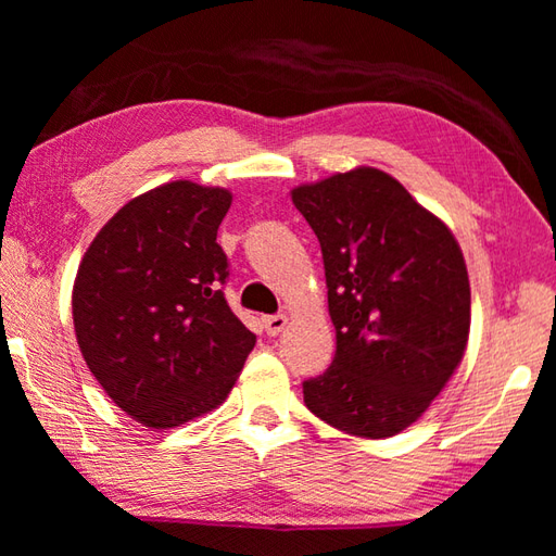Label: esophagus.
I'll return each mask as SVG.
<instances>
[{"label":"esophagus","instance_id":"1","mask_svg":"<svg viewBox=\"0 0 556 556\" xmlns=\"http://www.w3.org/2000/svg\"><path fill=\"white\" fill-rule=\"evenodd\" d=\"M287 323H289L287 315H267V317H263L265 332H267L269 337H277V334L281 332V329L287 327Z\"/></svg>","mask_w":556,"mask_h":556}]
</instances>
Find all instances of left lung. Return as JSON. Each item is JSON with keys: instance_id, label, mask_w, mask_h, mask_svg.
I'll return each instance as SVG.
<instances>
[{"instance_id": "1", "label": "left lung", "mask_w": 556, "mask_h": 556, "mask_svg": "<svg viewBox=\"0 0 556 556\" xmlns=\"http://www.w3.org/2000/svg\"><path fill=\"white\" fill-rule=\"evenodd\" d=\"M323 248L337 329L329 368L303 382L317 418L368 440L416 422L464 358L470 285L442 219L372 167L291 191Z\"/></svg>"}]
</instances>
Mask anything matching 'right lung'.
I'll return each mask as SVG.
<instances>
[{
    "instance_id": "right-lung-1",
    "label": "right lung",
    "mask_w": 556,
    "mask_h": 556,
    "mask_svg": "<svg viewBox=\"0 0 556 556\" xmlns=\"http://www.w3.org/2000/svg\"><path fill=\"white\" fill-rule=\"evenodd\" d=\"M227 188L172 181L104 224L74 281L83 358L126 416L155 430L217 408L255 346L229 308L217 229Z\"/></svg>"
}]
</instances>
